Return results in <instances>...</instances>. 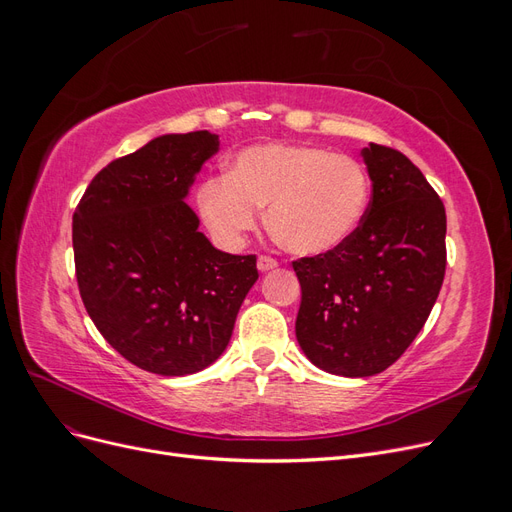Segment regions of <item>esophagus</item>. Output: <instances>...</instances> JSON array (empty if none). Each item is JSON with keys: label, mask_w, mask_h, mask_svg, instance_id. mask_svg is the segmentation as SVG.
Returning a JSON list of instances; mask_svg holds the SVG:
<instances>
[{"label": "esophagus", "mask_w": 512, "mask_h": 512, "mask_svg": "<svg viewBox=\"0 0 512 512\" xmlns=\"http://www.w3.org/2000/svg\"><path fill=\"white\" fill-rule=\"evenodd\" d=\"M277 265H280V262H277L273 256H260V258H258V269H260V271H271V269H275Z\"/></svg>", "instance_id": "1"}]
</instances>
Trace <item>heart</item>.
Here are the masks:
<instances>
[{
  "instance_id": "heart-1",
  "label": "heart",
  "mask_w": 512,
  "mask_h": 512,
  "mask_svg": "<svg viewBox=\"0 0 512 512\" xmlns=\"http://www.w3.org/2000/svg\"><path fill=\"white\" fill-rule=\"evenodd\" d=\"M369 205L365 166L314 145L243 149L228 177L203 183L198 209L211 235L239 245L269 207V228L288 252L320 256L344 245Z\"/></svg>"
}]
</instances>
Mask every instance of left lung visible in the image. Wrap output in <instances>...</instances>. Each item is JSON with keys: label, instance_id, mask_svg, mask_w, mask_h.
<instances>
[{"label": "left lung", "instance_id": "left-lung-1", "mask_svg": "<svg viewBox=\"0 0 512 512\" xmlns=\"http://www.w3.org/2000/svg\"><path fill=\"white\" fill-rule=\"evenodd\" d=\"M371 200L337 250L292 262L301 284L297 339L316 367L367 378L393 365L436 303L446 271V211L401 151H363Z\"/></svg>", "mask_w": 512, "mask_h": 512}]
</instances>
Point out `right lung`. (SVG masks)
<instances>
[{
	"label": "right lung",
	"mask_w": 512,
	"mask_h": 512,
	"mask_svg": "<svg viewBox=\"0 0 512 512\" xmlns=\"http://www.w3.org/2000/svg\"><path fill=\"white\" fill-rule=\"evenodd\" d=\"M218 149L207 130L153 138L104 166L74 211L87 314L123 359L151 374H196L218 359L258 280L256 256L215 250L185 203Z\"/></svg>",
	"instance_id": "1"
}]
</instances>
